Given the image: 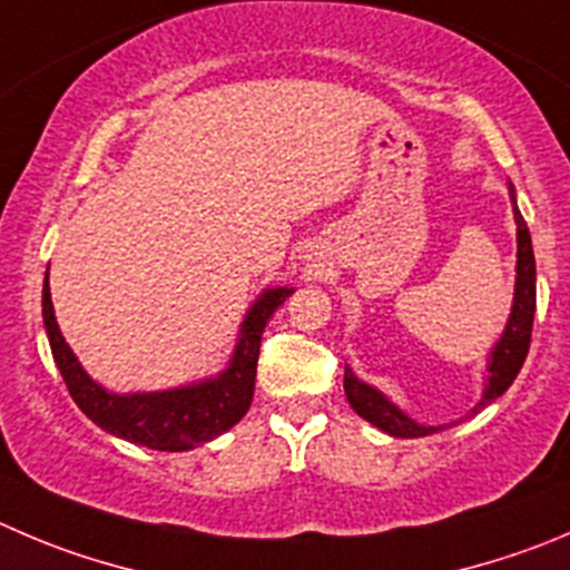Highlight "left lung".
Instances as JSON below:
<instances>
[{"instance_id": "left-lung-1", "label": "left lung", "mask_w": 570, "mask_h": 570, "mask_svg": "<svg viewBox=\"0 0 570 570\" xmlns=\"http://www.w3.org/2000/svg\"><path fill=\"white\" fill-rule=\"evenodd\" d=\"M509 198L514 204V189L509 184ZM514 220H518V282H514V305L512 316H509L507 330H503L501 341L492 350L490 361V377H487V389L481 403L475 405V411H481L484 405H490L492 400L501 397L512 381L518 377L520 366H523L525 355H529V344H532V324H534V307H538V285H534V252H532V237H529V226H525L523 215H520L518 204H514ZM344 392L346 400H350L352 409L370 420L372 425L381 428V431L392 433V436L400 439H416L428 436V433L442 431L439 428H425L416 425L414 420L403 414L397 405L389 403L381 392H375L372 386L357 381L350 370L344 372Z\"/></svg>"}]
</instances>
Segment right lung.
I'll list each match as a JSON object with an SVG mask.
<instances>
[{
  "label": "right lung",
  "mask_w": 570,
  "mask_h": 570,
  "mask_svg": "<svg viewBox=\"0 0 570 570\" xmlns=\"http://www.w3.org/2000/svg\"><path fill=\"white\" fill-rule=\"evenodd\" d=\"M291 294L294 291L288 288H271L254 302L246 322H243L235 357H232L229 370L224 375H218L215 381L198 383V386L154 394H126V397L108 394L106 389L97 386L83 372L78 357L72 355L61 330H58L50 299V282H45L41 307H45V327L52 357H56L63 383H67L78 409L95 425L114 433V436H122L134 444H145V448H154V451L176 453L193 451V448L220 436L235 422L243 420L254 397L263 330L268 318L274 316L276 307Z\"/></svg>",
  "instance_id": "add662e5"
}]
</instances>
